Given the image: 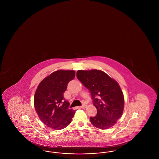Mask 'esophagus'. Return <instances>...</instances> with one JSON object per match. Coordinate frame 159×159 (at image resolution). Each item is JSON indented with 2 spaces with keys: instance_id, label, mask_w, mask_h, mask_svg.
I'll list each match as a JSON object with an SVG mask.
<instances>
[{
  "instance_id": "obj_1",
  "label": "esophagus",
  "mask_w": 159,
  "mask_h": 159,
  "mask_svg": "<svg viewBox=\"0 0 159 159\" xmlns=\"http://www.w3.org/2000/svg\"><path fill=\"white\" fill-rule=\"evenodd\" d=\"M86 107V104H83L82 106H80V108H85Z\"/></svg>"
}]
</instances>
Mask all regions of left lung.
I'll return each instance as SVG.
<instances>
[{"instance_id":"8db88e82","label":"left lung","mask_w":159,"mask_h":159,"mask_svg":"<svg viewBox=\"0 0 159 159\" xmlns=\"http://www.w3.org/2000/svg\"><path fill=\"white\" fill-rule=\"evenodd\" d=\"M77 79L90 91L97 114L90 117L91 123L97 128L112 127L120 119L124 108V97L117 82L99 70H78Z\"/></svg>"}]
</instances>
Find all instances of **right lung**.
<instances>
[{"label": "right lung", "instance_id": "add662e5", "mask_svg": "<svg viewBox=\"0 0 159 159\" xmlns=\"http://www.w3.org/2000/svg\"><path fill=\"white\" fill-rule=\"evenodd\" d=\"M75 77L74 70H58L46 77L39 84L34 104L39 117L48 127L56 130L69 125L76 110L69 109L64 98L67 84Z\"/></svg>", "mask_w": 159, "mask_h": 159}]
</instances>
